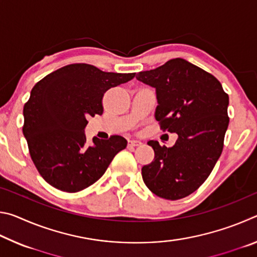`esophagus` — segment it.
<instances>
[{
    "label": "esophagus",
    "instance_id": "esophagus-1",
    "mask_svg": "<svg viewBox=\"0 0 257 257\" xmlns=\"http://www.w3.org/2000/svg\"><path fill=\"white\" fill-rule=\"evenodd\" d=\"M141 145H142V142H139V141H128L129 149H133V147H137V146H141Z\"/></svg>",
    "mask_w": 257,
    "mask_h": 257
}]
</instances>
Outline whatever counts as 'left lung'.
Returning a JSON list of instances; mask_svg holds the SVG:
<instances>
[{
    "label": "left lung",
    "mask_w": 257,
    "mask_h": 257,
    "mask_svg": "<svg viewBox=\"0 0 257 257\" xmlns=\"http://www.w3.org/2000/svg\"><path fill=\"white\" fill-rule=\"evenodd\" d=\"M136 78L155 88L161 128L178 135L172 147L147 143L155 156L142 168L143 180L159 197L184 198L207 179L222 153L229 96L214 76L180 58Z\"/></svg>",
    "instance_id": "8db88e82"
}]
</instances>
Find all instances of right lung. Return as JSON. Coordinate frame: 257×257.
<instances>
[{
  "instance_id": "obj_1",
  "label": "right lung",
  "mask_w": 257,
  "mask_h": 257,
  "mask_svg": "<svg viewBox=\"0 0 257 257\" xmlns=\"http://www.w3.org/2000/svg\"><path fill=\"white\" fill-rule=\"evenodd\" d=\"M134 77L76 63L58 69L33 87L24 106L23 133L35 167L46 182L77 193L104 175L127 141L121 136L107 141L94 137L93 144H87V118L102 114L106 90Z\"/></svg>"
}]
</instances>
